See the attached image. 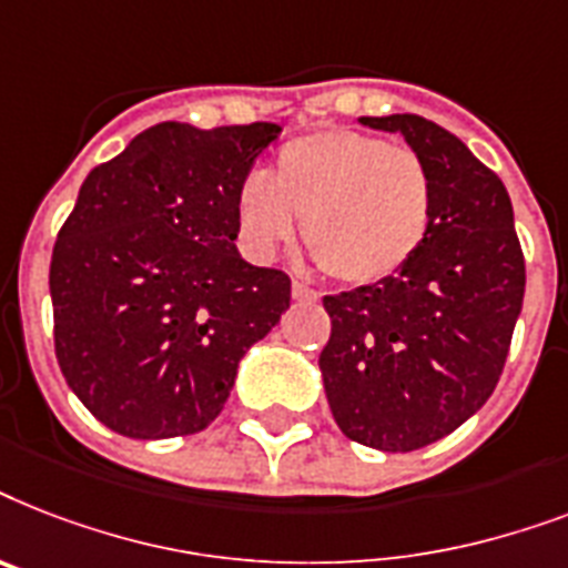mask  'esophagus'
Masks as SVG:
<instances>
[{"mask_svg": "<svg viewBox=\"0 0 568 568\" xmlns=\"http://www.w3.org/2000/svg\"><path fill=\"white\" fill-rule=\"evenodd\" d=\"M293 298H296V302H316L320 293L313 287H307L305 281H293Z\"/></svg>", "mask_w": 568, "mask_h": 568, "instance_id": "esophagus-1", "label": "esophagus"}]
</instances>
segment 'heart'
<instances>
[{"label": "heart", "instance_id": "b5f03b06", "mask_svg": "<svg viewBox=\"0 0 568 568\" xmlns=\"http://www.w3.org/2000/svg\"><path fill=\"white\" fill-rule=\"evenodd\" d=\"M234 211L252 255L270 257L298 220L307 255L328 278L375 284L396 275L428 237L434 181L410 146L322 129L287 140L270 179L246 175Z\"/></svg>", "mask_w": 568, "mask_h": 568}]
</instances>
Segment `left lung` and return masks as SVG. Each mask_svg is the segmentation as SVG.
<instances>
[{"mask_svg": "<svg viewBox=\"0 0 568 568\" xmlns=\"http://www.w3.org/2000/svg\"><path fill=\"white\" fill-rule=\"evenodd\" d=\"M428 163L425 243L384 281L325 296L320 355L339 430L381 452H416L460 428L493 396L525 296L514 205L496 172L416 113L363 116Z\"/></svg>", "mask_w": 568, "mask_h": 568, "instance_id": "1", "label": "left lung"}]
</instances>
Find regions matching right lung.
<instances>
[{"label":"right lung","mask_w":568,"mask_h":568,"mask_svg":"<svg viewBox=\"0 0 568 568\" xmlns=\"http://www.w3.org/2000/svg\"><path fill=\"white\" fill-rule=\"evenodd\" d=\"M278 131L161 122L81 184L49 266L54 357L122 437L205 430L240 357L290 307L287 272L234 246L237 190Z\"/></svg>","instance_id":"right-lung-1"}]
</instances>
